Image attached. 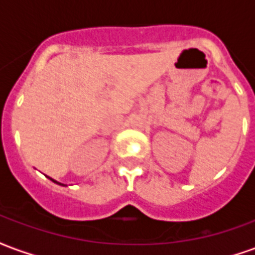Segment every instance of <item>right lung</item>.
<instances>
[{"label": "right lung", "instance_id": "add662e5", "mask_svg": "<svg viewBox=\"0 0 255 255\" xmlns=\"http://www.w3.org/2000/svg\"><path fill=\"white\" fill-rule=\"evenodd\" d=\"M52 180H53V179H52ZM53 182H54V180H53ZM54 183H57V182H54ZM58 184H61V183H58ZM61 186H63V184H61Z\"/></svg>", "mask_w": 255, "mask_h": 255}]
</instances>
